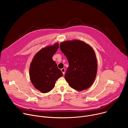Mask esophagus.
<instances>
[{"label":"esophagus","instance_id":"obj_1","mask_svg":"<svg viewBox=\"0 0 128 128\" xmlns=\"http://www.w3.org/2000/svg\"><path fill=\"white\" fill-rule=\"evenodd\" d=\"M61 71H62V72L63 73V74H65V68H62V69H61Z\"/></svg>","mask_w":128,"mask_h":128}]
</instances>
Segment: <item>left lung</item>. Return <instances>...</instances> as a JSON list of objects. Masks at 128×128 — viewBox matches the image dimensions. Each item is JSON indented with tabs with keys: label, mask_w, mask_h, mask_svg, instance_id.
<instances>
[{
	"label": "left lung",
	"mask_w": 128,
	"mask_h": 128,
	"mask_svg": "<svg viewBox=\"0 0 128 128\" xmlns=\"http://www.w3.org/2000/svg\"><path fill=\"white\" fill-rule=\"evenodd\" d=\"M60 48L68 61L65 78L69 86L80 91L90 88L97 71V61L93 48L79 40L65 41L60 44Z\"/></svg>",
	"instance_id": "left-lung-1"
}]
</instances>
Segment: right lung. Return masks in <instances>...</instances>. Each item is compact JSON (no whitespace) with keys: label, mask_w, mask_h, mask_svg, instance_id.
<instances>
[{"label":"right lung","mask_w":128,"mask_h":128,"mask_svg":"<svg viewBox=\"0 0 128 128\" xmlns=\"http://www.w3.org/2000/svg\"><path fill=\"white\" fill-rule=\"evenodd\" d=\"M59 48V44L48 46L35 54L29 68L30 78L35 88L48 93L54 86L56 80L63 76L52 57Z\"/></svg>","instance_id":"right-lung-1"}]
</instances>
